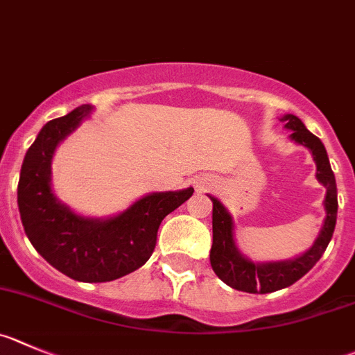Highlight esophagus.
I'll return each mask as SVG.
<instances>
[{"label":"esophagus","instance_id":"obj_1","mask_svg":"<svg viewBox=\"0 0 355 355\" xmlns=\"http://www.w3.org/2000/svg\"><path fill=\"white\" fill-rule=\"evenodd\" d=\"M198 187H200V189H201V184H198Z\"/></svg>","mask_w":355,"mask_h":355}]
</instances>
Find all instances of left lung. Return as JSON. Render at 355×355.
Instances as JSON below:
<instances>
[{"label": "left lung", "mask_w": 355, "mask_h": 355, "mask_svg": "<svg viewBox=\"0 0 355 355\" xmlns=\"http://www.w3.org/2000/svg\"><path fill=\"white\" fill-rule=\"evenodd\" d=\"M284 128L291 131V140L297 145H303L312 152L315 161V177L320 184L326 187V198H324V224L315 238L313 245L304 250L300 256L293 259L284 261H257L248 259L245 254L240 252L236 240H234V218L227 211L217 198L210 196L214 203L211 211V230H214V243L210 250V264L224 284L236 291L250 294H268L275 291L286 289L297 282L303 275L315 266L317 261L322 257L324 250L333 238L334 226H336L338 214V191L334 173L331 170L329 157H327L326 147L322 141L304 128L301 119L296 115L286 114L280 117Z\"/></svg>", "instance_id": "1"}]
</instances>
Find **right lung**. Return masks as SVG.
<instances>
[{"mask_svg": "<svg viewBox=\"0 0 355 355\" xmlns=\"http://www.w3.org/2000/svg\"><path fill=\"white\" fill-rule=\"evenodd\" d=\"M91 114V105H82L43 125L22 161L17 203L36 252L66 277L98 284L144 266L154 252L162 218L193 196L194 189L148 193L112 217L73 211L52 191V159L59 144Z\"/></svg>", "mask_w": 355, "mask_h": 355, "instance_id": "1", "label": "right lung"}]
</instances>
